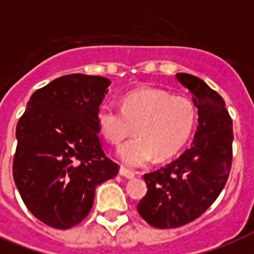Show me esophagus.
Here are the masks:
<instances>
[{"label":"esophagus","mask_w":254,"mask_h":254,"mask_svg":"<svg viewBox=\"0 0 254 254\" xmlns=\"http://www.w3.org/2000/svg\"><path fill=\"white\" fill-rule=\"evenodd\" d=\"M120 175H121V177L127 178V179L134 178V173H133V171H130V170L125 169V167H121V169H120Z\"/></svg>","instance_id":"34e87169"}]
</instances>
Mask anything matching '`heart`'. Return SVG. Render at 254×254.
<instances>
[{
	"mask_svg": "<svg viewBox=\"0 0 254 254\" xmlns=\"http://www.w3.org/2000/svg\"><path fill=\"white\" fill-rule=\"evenodd\" d=\"M196 121V109L190 99L171 96L161 89L143 88L127 93L123 107L104 103L97 111V125L104 138L120 145L131 134L137 137L119 149V157L130 167H143L159 158H169L189 141Z\"/></svg>",
	"mask_w": 254,
	"mask_h": 254,
	"instance_id": "1",
	"label": "heart"
}]
</instances>
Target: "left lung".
Instances as JSON below:
<instances>
[{
    "mask_svg": "<svg viewBox=\"0 0 254 254\" xmlns=\"http://www.w3.org/2000/svg\"><path fill=\"white\" fill-rule=\"evenodd\" d=\"M177 79L192 93L199 125L179 158L143 175L147 192L137 211L161 229L178 228L204 213L224 189L232 166V119L223 97L196 76L177 73Z\"/></svg>",
    "mask_w": 254,
    "mask_h": 254,
    "instance_id": "left-lung-1",
    "label": "left lung"
}]
</instances>
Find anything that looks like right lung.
Instances as JSON below:
<instances>
[{
  "label": "right lung",
  "instance_id": "1",
  "mask_svg": "<svg viewBox=\"0 0 254 254\" xmlns=\"http://www.w3.org/2000/svg\"><path fill=\"white\" fill-rule=\"evenodd\" d=\"M111 80L72 73L31 95L17 124L13 178L38 220L68 229L85 219L95 190L119 165L104 153L97 111Z\"/></svg>",
  "mask_w": 254,
  "mask_h": 254
}]
</instances>
